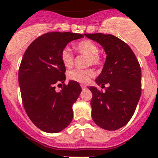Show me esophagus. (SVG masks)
I'll use <instances>...</instances> for the list:
<instances>
[{
  "mask_svg": "<svg viewBox=\"0 0 158 158\" xmlns=\"http://www.w3.org/2000/svg\"><path fill=\"white\" fill-rule=\"evenodd\" d=\"M81 87H82V89H86V88H87V86H86V85L82 84V85H81Z\"/></svg>",
  "mask_w": 158,
  "mask_h": 158,
  "instance_id": "obj_1",
  "label": "esophagus"
}]
</instances>
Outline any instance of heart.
Here are the masks:
<instances>
[{"label": "heart", "instance_id": "b5f03b06", "mask_svg": "<svg viewBox=\"0 0 158 158\" xmlns=\"http://www.w3.org/2000/svg\"><path fill=\"white\" fill-rule=\"evenodd\" d=\"M76 53L87 57V65L101 66L104 63V57L99 53L98 44L90 40H83L75 43L73 46ZM60 60L64 67L71 68L74 65V55L71 49L65 48L60 53ZM95 72L91 68L87 69H75L68 73V79L79 83H87L94 77Z\"/></svg>", "mask_w": 158, "mask_h": 158}]
</instances>
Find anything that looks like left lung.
Returning <instances> with one entry per match:
<instances>
[{"label":"left lung","instance_id":"1","mask_svg":"<svg viewBox=\"0 0 158 158\" xmlns=\"http://www.w3.org/2000/svg\"><path fill=\"white\" fill-rule=\"evenodd\" d=\"M102 45L106 53L103 68L95 79L105 91L89 87L94 123L106 130L124 127L132 118L142 93V71L132 49L110 34L86 33ZM108 87L106 88L105 85Z\"/></svg>","mask_w":158,"mask_h":158}]
</instances>
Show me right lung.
<instances>
[{
	"mask_svg": "<svg viewBox=\"0 0 158 158\" xmlns=\"http://www.w3.org/2000/svg\"><path fill=\"white\" fill-rule=\"evenodd\" d=\"M72 32L52 31L40 35L26 49L18 72L22 102L31 121L47 133H58L73 118L72 105L82 89L65 82L66 68L60 53L69 42L83 38ZM63 84L60 93L55 86Z\"/></svg>",
	"mask_w": 158,
	"mask_h": 158,
	"instance_id": "1",
	"label": "right lung"
}]
</instances>
